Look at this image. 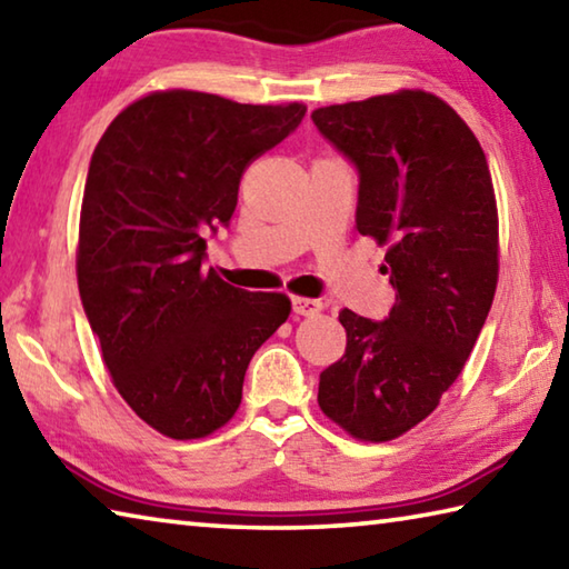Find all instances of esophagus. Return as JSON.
<instances>
[{"label": "esophagus", "mask_w": 569, "mask_h": 569, "mask_svg": "<svg viewBox=\"0 0 569 569\" xmlns=\"http://www.w3.org/2000/svg\"><path fill=\"white\" fill-rule=\"evenodd\" d=\"M323 311V303L316 301V298H306V296H293V313L298 316H316Z\"/></svg>", "instance_id": "esophagus-1"}]
</instances>
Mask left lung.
I'll list each match as a JSON object with an SVG mask.
<instances>
[{"label":"left lung","instance_id":"left-lung-1","mask_svg":"<svg viewBox=\"0 0 569 569\" xmlns=\"http://www.w3.org/2000/svg\"><path fill=\"white\" fill-rule=\"evenodd\" d=\"M359 168L356 228L387 248L389 319L343 308L346 351L321 371L319 407L359 441H391L439 407L495 301L499 216L487 156L455 108L423 90L311 112Z\"/></svg>","mask_w":569,"mask_h":569}]
</instances>
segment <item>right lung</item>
Wrapping results in <instances>:
<instances>
[{
  "mask_svg": "<svg viewBox=\"0 0 569 569\" xmlns=\"http://www.w3.org/2000/svg\"><path fill=\"white\" fill-rule=\"evenodd\" d=\"M303 114V102L158 90L130 102L92 152L77 286L114 389L170 439L233 419L250 359L291 313L286 293L206 271L203 236L228 223L246 168Z\"/></svg>",
  "mask_w": 569,
  "mask_h": 569,
  "instance_id": "add662e5",
  "label": "right lung"
}]
</instances>
